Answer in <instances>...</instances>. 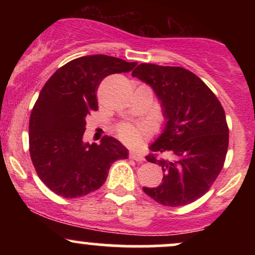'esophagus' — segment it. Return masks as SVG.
I'll return each instance as SVG.
<instances>
[{"mask_svg":"<svg viewBox=\"0 0 255 255\" xmlns=\"http://www.w3.org/2000/svg\"><path fill=\"white\" fill-rule=\"evenodd\" d=\"M129 158L133 160H136V162H144L145 158L142 156L140 152H136V151H130L129 152Z\"/></svg>","mask_w":255,"mask_h":255,"instance_id":"esophagus-1","label":"esophagus"}]
</instances>
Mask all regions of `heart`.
Returning a JSON list of instances; mask_svg holds the SVG:
<instances>
[{"label":"heart","mask_w":255,"mask_h":255,"mask_svg":"<svg viewBox=\"0 0 255 255\" xmlns=\"http://www.w3.org/2000/svg\"><path fill=\"white\" fill-rule=\"evenodd\" d=\"M150 134V127L146 124H121L118 126V135L129 145L141 142Z\"/></svg>","instance_id":"b5f03b06"}]
</instances>
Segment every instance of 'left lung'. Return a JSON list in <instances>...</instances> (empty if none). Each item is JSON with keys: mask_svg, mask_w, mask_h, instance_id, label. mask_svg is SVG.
<instances>
[{"mask_svg": "<svg viewBox=\"0 0 255 255\" xmlns=\"http://www.w3.org/2000/svg\"><path fill=\"white\" fill-rule=\"evenodd\" d=\"M131 75L153 89L166 120L150 150L170 153L169 159L146 156L162 166L163 180L142 189L164 206L191 204L209 191L224 165L229 128L223 107L200 78L182 67L141 63Z\"/></svg>", "mask_w": 255, "mask_h": 255, "instance_id": "8db88e82", "label": "left lung"}]
</instances>
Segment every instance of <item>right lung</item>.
I'll return each instance as SVG.
<instances>
[{
	"label": "right lung",
	"instance_id": "right-lung-1",
	"mask_svg": "<svg viewBox=\"0 0 255 255\" xmlns=\"http://www.w3.org/2000/svg\"><path fill=\"white\" fill-rule=\"evenodd\" d=\"M135 66L107 55L83 56L58 68L43 86L30 116V154L38 176L60 197L97 191L111 164L128 157L115 137L105 135L101 144H89L83 135L86 116L98 109L96 93L102 80Z\"/></svg>",
	"mask_w": 255,
	"mask_h": 255
}]
</instances>
